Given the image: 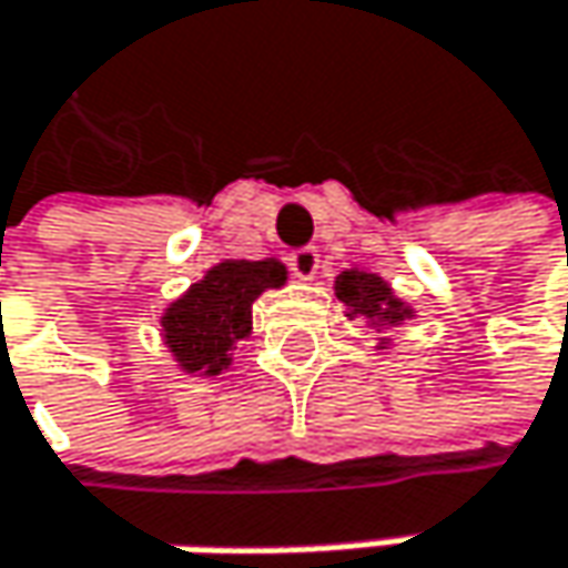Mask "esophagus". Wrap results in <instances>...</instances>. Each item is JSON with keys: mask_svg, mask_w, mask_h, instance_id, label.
<instances>
[{"mask_svg": "<svg viewBox=\"0 0 568 568\" xmlns=\"http://www.w3.org/2000/svg\"><path fill=\"white\" fill-rule=\"evenodd\" d=\"M287 264H291V271L301 277V281H311L314 274H317L320 267V254L317 248H297L291 251V257H287Z\"/></svg>", "mask_w": 568, "mask_h": 568, "instance_id": "esophagus-1", "label": "esophagus"}]
</instances>
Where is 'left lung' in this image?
<instances>
[{
    "label": "left lung",
    "mask_w": 568,
    "mask_h": 568,
    "mask_svg": "<svg viewBox=\"0 0 568 568\" xmlns=\"http://www.w3.org/2000/svg\"><path fill=\"white\" fill-rule=\"evenodd\" d=\"M333 291H336V301L346 307V317H363L376 329L402 326L405 320L415 317V311L392 294V287L379 274H369V271H359V267L339 271L336 281H333ZM389 343L383 339V349Z\"/></svg>",
    "instance_id": "1"
}]
</instances>
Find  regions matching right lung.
<instances>
[{
  "label": "right lung",
  "mask_w": 568,
  "mask_h": 568,
  "mask_svg": "<svg viewBox=\"0 0 568 568\" xmlns=\"http://www.w3.org/2000/svg\"><path fill=\"white\" fill-rule=\"evenodd\" d=\"M287 284V267L277 257L235 261L225 257L205 271L160 317L163 343L182 373L219 376L232 366V349L251 333V304L264 291Z\"/></svg>",
  "instance_id": "1"
}]
</instances>
